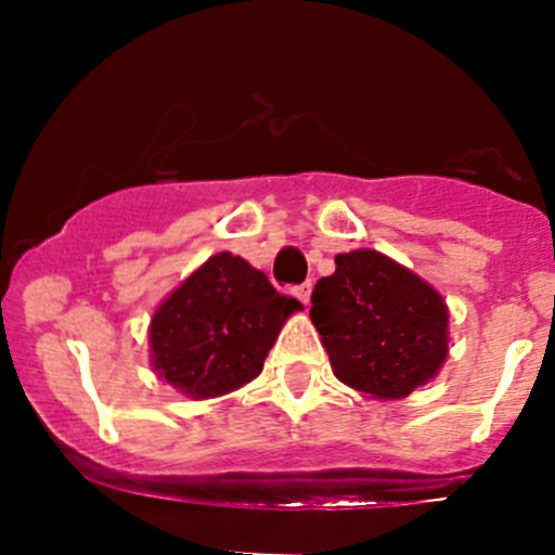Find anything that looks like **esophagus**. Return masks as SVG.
<instances>
[{
  "instance_id": "34e87169",
  "label": "esophagus",
  "mask_w": 555,
  "mask_h": 555,
  "mask_svg": "<svg viewBox=\"0 0 555 555\" xmlns=\"http://www.w3.org/2000/svg\"><path fill=\"white\" fill-rule=\"evenodd\" d=\"M293 293H295V298L300 300V304H304V306H309V298H311V282H304V284H298V287H295Z\"/></svg>"
}]
</instances>
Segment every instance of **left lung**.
<instances>
[{
    "mask_svg": "<svg viewBox=\"0 0 555 555\" xmlns=\"http://www.w3.org/2000/svg\"><path fill=\"white\" fill-rule=\"evenodd\" d=\"M311 322L335 376L382 400L427 384L449 351L443 298L373 249L335 257V273L311 293Z\"/></svg>",
    "mask_w": 555,
    "mask_h": 555,
    "instance_id": "obj_1",
    "label": "left lung"
}]
</instances>
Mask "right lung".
Wrapping results in <instances>:
<instances>
[{"label":"right lung","mask_w":555,"mask_h":555,"mask_svg":"<svg viewBox=\"0 0 555 555\" xmlns=\"http://www.w3.org/2000/svg\"><path fill=\"white\" fill-rule=\"evenodd\" d=\"M300 304L231 251L209 257L155 311L153 365L190 397L238 389L262 371L284 319Z\"/></svg>","instance_id":"obj_1"}]
</instances>
